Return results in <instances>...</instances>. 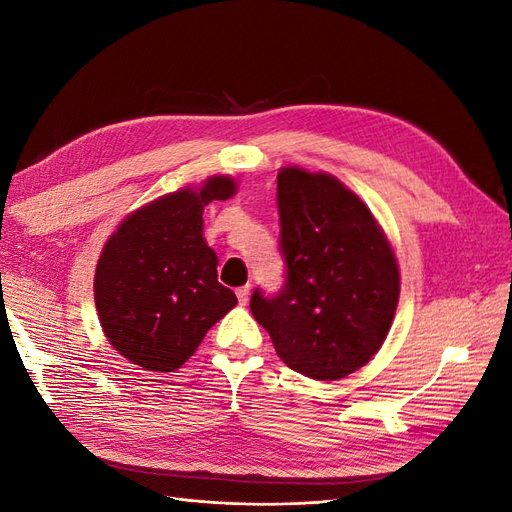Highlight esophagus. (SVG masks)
Wrapping results in <instances>:
<instances>
[{"mask_svg": "<svg viewBox=\"0 0 512 512\" xmlns=\"http://www.w3.org/2000/svg\"><path fill=\"white\" fill-rule=\"evenodd\" d=\"M250 292H252L250 284H245V286L237 288V299H239V303H241V305H245V303H247V299H250Z\"/></svg>", "mask_w": 512, "mask_h": 512, "instance_id": "esophagus-1", "label": "esophagus"}]
</instances>
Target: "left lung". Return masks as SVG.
I'll list each match as a JSON object with an SVG mask.
<instances>
[{
  "label": "left lung",
  "mask_w": 512,
  "mask_h": 512,
  "mask_svg": "<svg viewBox=\"0 0 512 512\" xmlns=\"http://www.w3.org/2000/svg\"><path fill=\"white\" fill-rule=\"evenodd\" d=\"M286 282L260 288L252 314L280 359L314 380H339L371 361L399 301L393 247L363 200L327 173L286 166L277 175Z\"/></svg>",
  "instance_id": "obj_1"
}]
</instances>
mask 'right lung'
<instances>
[{
	"label": "right lung",
	"mask_w": 512,
	"mask_h": 512,
	"mask_svg": "<svg viewBox=\"0 0 512 512\" xmlns=\"http://www.w3.org/2000/svg\"><path fill=\"white\" fill-rule=\"evenodd\" d=\"M237 192L235 179L209 177L136 209L100 254L94 297L111 346L147 371L179 369L205 333L237 305L218 282V256L203 237L211 200Z\"/></svg>",
	"instance_id": "obj_1"
}]
</instances>
